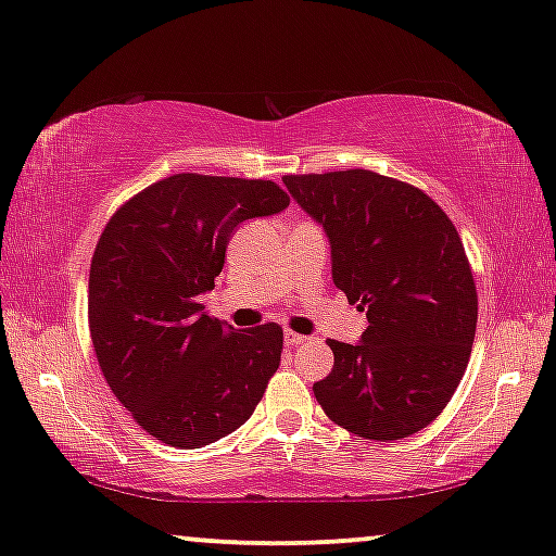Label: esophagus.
Returning <instances> with one entry per match:
<instances>
[{"label": "esophagus", "mask_w": 556, "mask_h": 556, "mask_svg": "<svg viewBox=\"0 0 556 556\" xmlns=\"http://www.w3.org/2000/svg\"><path fill=\"white\" fill-rule=\"evenodd\" d=\"M286 346H301L306 344L308 337H303V333H295V331H286Z\"/></svg>", "instance_id": "esophagus-1"}]
</instances>
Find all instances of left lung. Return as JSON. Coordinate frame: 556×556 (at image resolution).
Returning a JSON list of instances; mask_svg holds the SVG:
<instances>
[{
    "mask_svg": "<svg viewBox=\"0 0 556 556\" xmlns=\"http://www.w3.org/2000/svg\"><path fill=\"white\" fill-rule=\"evenodd\" d=\"M283 185L329 235L333 283L369 321L359 344L329 339L318 405L356 438L415 435L458 390L476 337L458 230L422 189L369 169L288 174Z\"/></svg>",
    "mask_w": 556,
    "mask_h": 556,
    "instance_id": "obj_1",
    "label": "left lung"
}]
</instances>
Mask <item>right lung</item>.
I'll return each instance as SVG.
<instances>
[{"mask_svg":"<svg viewBox=\"0 0 556 556\" xmlns=\"http://www.w3.org/2000/svg\"><path fill=\"white\" fill-rule=\"evenodd\" d=\"M291 197L270 179L174 174L113 212L88 278V326L111 392L149 435L192 451L253 415L283 329L238 331L204 314L235 227Z\"/></svg>","mask_w":556,"mask_h":556,"instance_id":"add662e5","label":"right lung"}]
</instances>
